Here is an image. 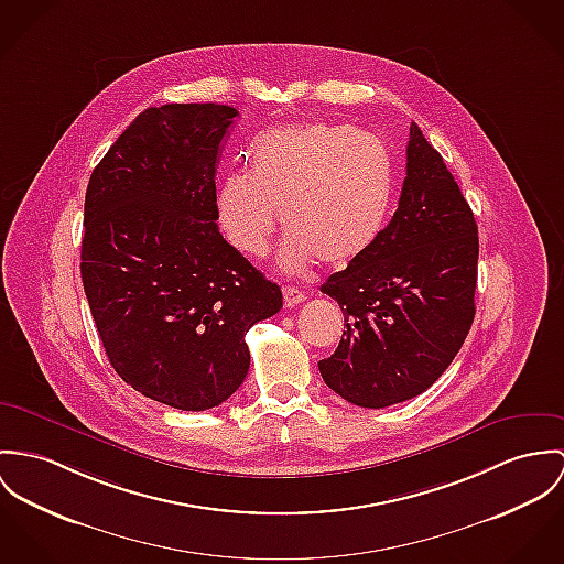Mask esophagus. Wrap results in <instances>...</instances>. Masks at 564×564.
<instances>
[{
  "label": "esophagus",
  "instance_id": "34e87169",
  "mask_svg": "<svg viewBox=\"0 0 564 564\" xmlns=\"http://www.w3.org/2000/svg\"><path fill=\"white\" fill-rule=\"evenodd\" d=\"M282 295H284V306L286 307L297 306V304L306 302V293L295 289V286H284Z\"/></svg>",
  "mask_w": 564,
  "mask_h": 564
}]
</instances>
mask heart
<instances>
[{"mask_svg": "<svg viewBox=\"0 0 564 564\" xmlns=\"http://www.w3.org/2000/svg\"><path fill=\"white\" fill-rule=\"evenodd\" d=\"M250 170L221 178L217 221L246 257L267 254L278 228L289 230L280 262L304 271L318 258L340 267L372 246L392 198V161L375 135L340 124L264 131Z\"/></svg>", "mask_w": 564, "mask_h": 564, "instance_id": "b5f03b06", "label": "heart"}]
</instances>
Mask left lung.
<instances>
[{
  "label": "left lung",
  "mask_w": 564,
  "mask_h": 564,
  "mask_svg": "<svg viewBox=\"0 0 564 564\" xmlns=\"http://www.w3.org/2000/svg\"><path fill=\"white\" fill-rule=\"evenodd\" d=\"M476 275L474 213L442 154L411 122L392 221L321 286L347 323L334 356L318 361L323 381L368 410L422 394L462 349L476 314Z\"/></svg>",
  "instance_id": "8db88e82"
}]
</instances>
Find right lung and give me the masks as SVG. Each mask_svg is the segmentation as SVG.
Masks as SVG:
<instances>
[{"label": "right lung", "instance_id": "1", "mask_svg": "<svg viewBox=\"0 0 564 564\" xmlns=\"http://www.w3.org/2000/svg\"><path fill=\"white\" fill-rule=\"evenodd\" d=\"M239 116L217 102L142 111L93 170L82 282L113 370L174 410L221 405L250 368L246 334L282 291L217 228L215 165Z\"/></svg>", "mask_w": 564, "mask_h": 564}]
</instances>
